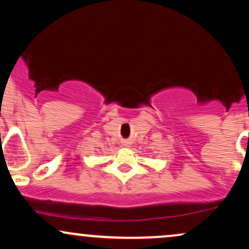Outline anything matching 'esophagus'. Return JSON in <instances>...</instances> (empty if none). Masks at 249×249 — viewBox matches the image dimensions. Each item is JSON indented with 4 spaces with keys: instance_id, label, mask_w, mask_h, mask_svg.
<instances>
[{
    "instance_id": "obj_1",
    "label": "esophagus",
    "mask_w": 249,
    "mask_h": 249,
    "mask_svg": "<svg viewBox=\"0 0 249 249\" xmlns=\"http://www.w3.org/2000/svg\"><path fill=\"white\" fill-rule=\"evenodd\" d=\"M123 145H124V146H130V142L124 141V142H123Z\"/></svg>"
}]
</instances>
